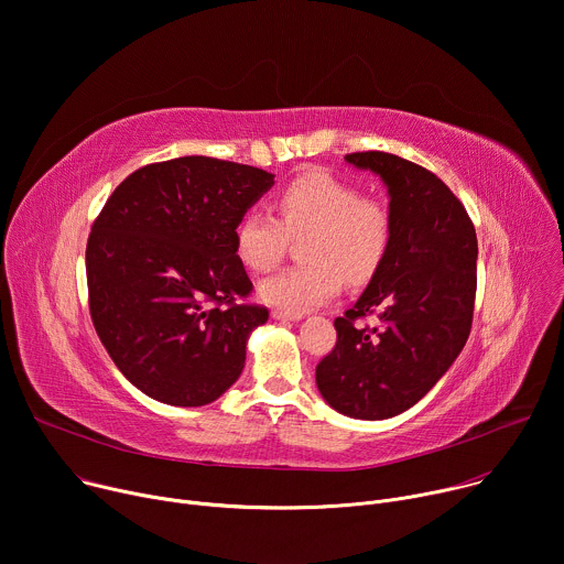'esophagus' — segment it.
<instances>
[{"label":"esophagus","instance_id":"obj_1","mask_svg":"<svg viewBox=\"0 0 564 564\" xmlns=\"http://www.w3.org/2000/svg\"><path fill=\"white\" fill-rule=\"evenodd\" d=\"M275 321H280V323H293V321H300L302 316H295V314H286V311H282V308H273V314H271Z\"/></svg>","mask_w":564,"mask_h":564}]
</instances>
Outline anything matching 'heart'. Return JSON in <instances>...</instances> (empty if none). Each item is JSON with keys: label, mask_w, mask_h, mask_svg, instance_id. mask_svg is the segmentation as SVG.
Returning <instances> with one entry per match:
<instances>
[{"label": "heart", "mask_w": 564, "mask_h": 564, "mask_svg": "<svg viewBox=\"0 0 564 564\" xmlns=\"http://www.w3.org/2000/svg\"><path fill=\"white\" fill-rule=\"evenodd\" d=\"M280 219L246 210L235 226V253L253 273L275 269L289 235H306L300 267L284 269L258 289L262 302L302 316L340 293L343 278L367 282L379 271L394 235L392 210L377 197L358 191L327 172H306L293 178L278 199Z\"/></svg>", "instance_id": "heart-1"}]
</instances>
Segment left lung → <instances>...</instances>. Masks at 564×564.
I'll use <instances>...</instances> for the list:
<instances>
[{"instance_id":"1","label":"left lung","mask_w":564,"mask_h":564,"mask_svg":"<svg viewBox=\"0 0 564 564\" xmlns=\"http://www.w3.org/2000/svg\"><path fill=\"white\" fill-rule=\"evenodd\" d=\"M345 161L388 187L394 235L388 258L343 318L336 347L316 367L323 399L362 421L397 416L419 403L464 349L477 289L475 226L430 170L388 152ZM377 315L373 328H358Z\"/></svg>"}]
</instances>
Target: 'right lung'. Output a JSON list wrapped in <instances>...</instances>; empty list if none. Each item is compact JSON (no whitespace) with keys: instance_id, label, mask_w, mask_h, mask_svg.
Segmentation results:
<instances>
[{"instance_id":"1","label":"right lung","mask_w":564,"mask_h":564,"mask_svg":"<svg viewBox=\"0 0 564 564\" xmlns=\"http://www.w3.org/2000/svg\"><path fill=\"white\" fill-rule=\"evenodd\" d=\"M275 183L260 167L210 156L145 165L124 178L87 241L89 311L113 365L150 399L217 401L246 362L264 306L235 253V226Z\"/></svg>"}]
</instances>
